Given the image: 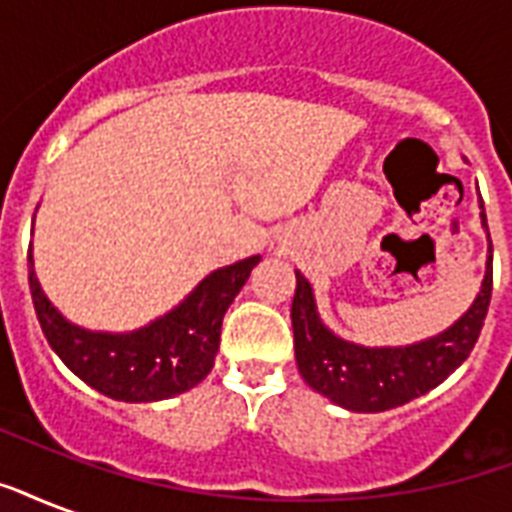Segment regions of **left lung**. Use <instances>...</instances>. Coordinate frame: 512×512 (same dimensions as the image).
I'll use <instances>...</instances> for the list:
<instances>
[{"label":"left lung","mask_w":512,"mask_h":512,"mask_svg":"<svg viewBox=\"0 0 512 512\" xmlns=\"http://www.w3.org/2000/svg\"><path fill=\"white\" fill-rule=\"evenodd\" d=\"M484 207V204H481ZM481 223L489 236L486 215ZM292 300L295 358L303 380L321 396L350 412H385L409 404L412 398L436 388L470 356L484 329L492 300V241L486 257V276L481 292L468 311L452 327L428 340L404 348H364L329 332L319 319L313 289L297 271Z\"/></svg>","instance_id":"1"}]
</instances>
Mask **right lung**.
<instances>
[{"label":"right lung","mask_w":512,"mask_h":512,"mask_svg":"<svg viewBox=\"0 0 512 512\" xmlns=\"http://www.w3.org/2000/svg\"><path fill=\"white\" fill-rule=\"evenodd\" d=\"M257 263L255 255L209 273L175 311L127 335L90 332L63 319L39 287L31 255L28 284L36 319L63 364L103 396L146 404L185 393L212 372L225 311Z\"/></svg>","instance_id":"right-lung-1"}]
</instances>
